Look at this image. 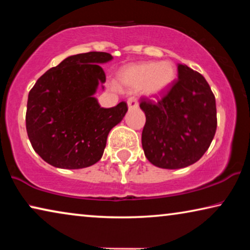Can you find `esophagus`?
Wrapping results in <instances>:
<instances>
[{
    "mask_svg": "<svg viewBox=\"0 0 250 250\" xmlns=\"http://www.w3.org/2000/svg\"><path fill=\"white\" fill-rule=\"evenodd\" d=\"M127 104H128V108L129 109H134L139 105V102H138V99L135 97H131L127 100Z\"/></svg>",
    "mask_w": 250,
    "mask_h": 250,
    "instance_id": "1",
    "label": "esophagus"
}]
</instances>
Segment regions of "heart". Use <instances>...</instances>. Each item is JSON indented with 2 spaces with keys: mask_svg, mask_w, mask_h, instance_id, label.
I'll return each instance as SVG.
<instances>
[{
  "mask_svg": "<svg viewBox=\"0 0 250 250\" xmlns=\"http://www.w3.org/2000/svg\"><path fill=\"white\" fill-rule=\"evenodd\" d=\"M176 70L170 61L140 62L129 64L119 73V80L132 90L145 87L150 95H159L173 83Z\"/></svg>",
  "mask_w": 250,
  "mask_h": 250,
  "instance_id": "1",
  "label": "heart"
}]
</instances>
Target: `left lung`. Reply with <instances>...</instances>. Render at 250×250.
<instances>
[{"label": "left lung", "mask_w": 250, "mask_h": 250, "mask_svg": "<svg viewBox=\"0 0 250 250\" xmlns=\"http://www.w3.org/2000/svg\"><path fill=\"white\" fill-rule=\"evenodd\" d=\"M142 146L150 163L176 169L198 162L217 127L216 101L203 75L177 64V80L159 100L142 97Z\"/></svg>", "instance_id": "obj_1"}]
</instances>
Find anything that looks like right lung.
Returning a JSON list of instances; mask_svg holds the SVG:
<instances>
[{"mask_svg":"<svg viewBox=\"0 0 250 250\" xmlns=\"http://www.w3.org/2000/svg\"><path fill=\"white\" fill-rule=\"evenodd\" d=\"M107 52L68 57L43 74L29 91L26 129L33 149L44 162L77 169L100 160L110 129L127 111V104L102 108L93 94L105 74L99 63Z\"/></svg>","mask_w":250,"mask_h":250,"instance_id":"add662e5","label":"right lung"}]
</instances>
